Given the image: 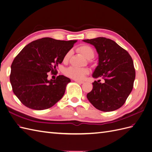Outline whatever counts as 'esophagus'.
I'll return each mask as SVG.
<instances>
[{
    "label": "esophagus",
    "mask_w": 152,
    "mask_h": 152,
    "mask_svg": "<svg viewBox=\"0 0 152 152\" xmlns=\"http://www.w3.org/2000/svg\"><path fill=\"white\" fill-rule=\"evenodd\" d=\"M75 81L77 83H79V84H83L84 83V81H82V80H75Z\"/></svg>",
    "instance_id": "1"
}]
</instances>
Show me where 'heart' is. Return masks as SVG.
I'll list each match as a JSON object with an SVG mask.
<instances>
[{
  "instance_id": "obj_1",
  "label": "heart",
  "mask_w": 152,
  "mask_h": 152,
  "mask_svg": "<svg viewBox=\"0 0 152 152\" xmlns=\"http://www.w3.org/2000/svg\"><path fill=\"white\" fill-rule=\"evenodd\" d=\"M77 51L81 53L83 56L87 59H91L94 56V50L93 48L90 45L87 44H83L78 47ZM72 52L71 50L68 51L64 56V61H67L71 56ZM89 73V70L87 68H80L75 67H70L66 69L65 71V74L71 78V79L75 80H82L83 79L86 75Z\"/></svg>"
}]
</instances>
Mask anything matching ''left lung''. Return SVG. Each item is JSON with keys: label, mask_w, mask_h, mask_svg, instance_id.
I'll use <instances>...</instances> for the list:
<instances>
[{"label": "left lung", "mask_w": 152, "mask_h": 152, "mask_svg": "<svg viewBox=\"0 0 152 152\" xmlns=\"http://www.w3.org/2000/svg\"><path fill=\"white\" fill-rule=\"evenodd\" d=\"M93 45L99 55L98 65L94 78L93 89L87 98L94 107L103 112H112L125 103L133 88L136 72L132 59L126 50L115 41L105 37L83 40Z\"/></svg>", "instance_id": "obj_1"}]
</instances>
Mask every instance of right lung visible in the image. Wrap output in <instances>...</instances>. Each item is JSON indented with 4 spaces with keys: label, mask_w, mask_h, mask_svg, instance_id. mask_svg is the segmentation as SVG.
Wrapping results in <instances>:
<instances>
[{
    "label": "right lung",
    "mask_w": 152,
    "mask_h": 152,
    "mask_svg": "<svg viewBox=\"0 0 152 152\" xmlns=\"http://www.w3.org/2000/svg\"><path fill=\"white\" fill-rule=\"evenodd\" d=\"M76 42L45 37L27 44L15 57L10 82L13 93L23 104L42 110L52 107L62 98L70 79L59 75L49 80L48 73L56 71V66Z\"/></svg>",
    "instance_id": "1"
}]
</instances>
